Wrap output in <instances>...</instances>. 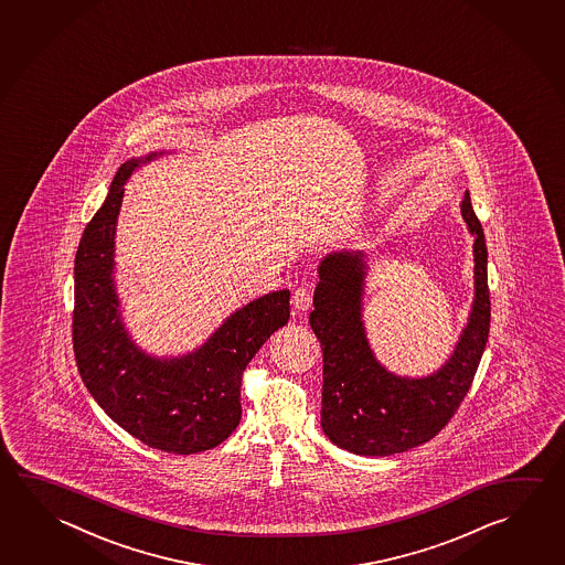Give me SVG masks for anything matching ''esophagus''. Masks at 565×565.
Listing matches in <instances>:
<instances>
[{
    "mask_svg": "<svg viewBox=\"0 0 565 565\" xmlns=\"http://www.w3.org/2000/svg\"><path fill=\"white\" fill-rule=\"evenodd\" d=\"M311 289L307 286L297 287L296 291H294V296H291V303H294V309L296 311H307L309 307H311Z\"/></svg>",
    "mask_w": 565,
    "mask_h": 565,
    "instance_id": "34e87169",
    "label": "esophagus"
}]
</instances>
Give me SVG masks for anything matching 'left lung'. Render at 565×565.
Wrapping results in <instances>:
<instances>
[{
    "label": "left lung",
    "instance_id": "left-lung-1",
    "mask_svg": "<svg viewBox=\"0 0 565 565\" xmlns=\"http://www.w3.org/2000/svg\"><path fill=\"white\" fill-rule=\"evenodd\" d=\"M475 238V299L452 355L426 376H401L379 363L363 321L369 256L331 252L317 274L309 326L323 351L321 428L361 456H391L425 445L452 418L472 385L490 331L484 230L466 192L460 204Z\"/></svg>",
    "mask_w": 565,
    "mask_h": 565
}]
</instances>
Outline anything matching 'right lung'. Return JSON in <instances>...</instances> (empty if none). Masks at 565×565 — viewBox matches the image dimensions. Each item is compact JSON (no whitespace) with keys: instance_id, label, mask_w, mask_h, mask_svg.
I'll return each mask as SVG.
<instances>
[{"instance_id":"add662e5","label":"right lung","mask_w":565,"mask_h":565,"mask_svg":"<svg viewBox=\"0 0 565 565\" xmlns=\"http://www.w3.org/2000/svg\"><path fill=\"white\" fill-rule=\"evenodd\" d=\"M164 152L120 164L109 194L81 236L75 256L73 349L81 379L100 408L129 435L172 455L224 443L239 425L244 369L289 319V289L236 309L186 355H150L122 321L115 284V234L125 184Z\"/></svg>"}]
</instances>
